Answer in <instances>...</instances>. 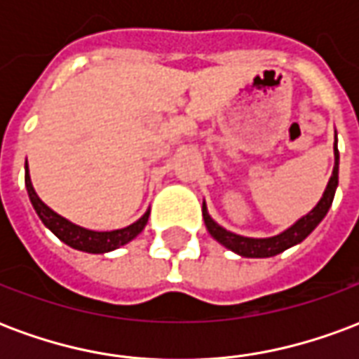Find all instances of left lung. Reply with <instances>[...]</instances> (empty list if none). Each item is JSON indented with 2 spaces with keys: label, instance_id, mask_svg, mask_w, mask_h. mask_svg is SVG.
Instances as JSON below:
<instances>
[{
  "label": "left lung",
  "instance_id": "obj_1",
  "mask_svg": "<svg viewBox=\"0 0 359 359\" xmlns=\"http://www.w3.org/2000/svg\"><path fill=\"white\" fill-rule=\"evenodd\" d=\"M339 187V149H337V140H334V167H332V175L329 179V184L325 188L323 198L317 202L313 210L309 211L308 215H304L298 219L290 229H286L277 236H271V238H248V236H241V234H234L231 231H226L221 225H217L208 213V208L203 203V223L208 226L210 234L219 242L223 244L225 248L233 250L234 254H238L242 257H271L277 256L285 250L292 248L296 244H300L306 236H308L313 229H316L323 217L327 215V211L331 208L332 198Z\"/></svg>",
  "mask_w": 359,
  "mask_h": 359
}]
</instances>
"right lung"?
Here are the masks:
<instances>
[{
  "mask_svg": "<svg viewBox=\"0 0 359 359\" xmlns=\"http://www.w3.org/2000/svg\"><path fill=\"white\" fill-rule=\"evenodd\" d=\"M25 184H27L28 196H30V202L34 205L38 217L42 219V223L51 233L57 236L59 241L65 242L67 246H71L74 250H82V252H88V254H105L111 250L118 248V246H125L126 242H130L136 238L138 234L144 231V226L148 223L149 211H146L136 223L125 226V229H117V231H105V233H97V231H88L84 226H79L67 221L65 217H61L59 213L50 210L46 203L38 198L34 187L30 182V175H28V163L25 165Z\"/></svg>",
  "mask_w": 359,
  "mask_h": 359,
  "instance_id": "1",
  "label": "right lung"
}]
</instances>
